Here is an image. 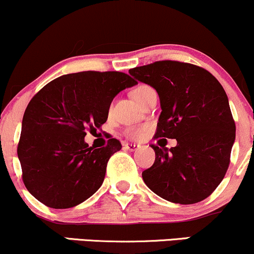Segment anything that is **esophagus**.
I'll list each match as a JSON object with an SVG mask.
<instances>
[{"label":"esophagus","instance_id":"obj_1","mask_svg":"<svg viewBox=\"0 0 254 254\" xmlns=\"http://www.w3.org/2000/svg\"><path fill=\"white\" fill-rule=\"evenodd\" d=\"M124 148L130 150V152H135V150H137L138 148H140V146H138V144H135V143H127V142H125Z\"/></svg>","mask_w":254,"mask_h":254}]
</instances>
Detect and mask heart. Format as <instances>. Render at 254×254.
Wrapping results in <instances>:
<instances>
[{"mask_svg": "<svg viewBox=\"0 0 254 254\" xmlns=\"http://www.w3.org/2000/svg\"><path fill=\"white\" fill-rule=\"evenodd\" d=\"M153 91H154V90H153V88H150L149 85L141 84V85L136 86V88L133 89L132 94H133V97L136 99V101L142 104V102L146 100V97L148 96L150 93H153ZM127 135L130 136V137L137 138L142 135V129H141V127H129V129L127 130Z\"/></svg>", "mask_w": 254, "mask_h": 254, "instance_id": "1", "label": "heart"}]
</instances>
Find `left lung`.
<instances>
[{"instance_id": "8db88e82", "label": "left lung", "mask_w": 254, "mask_h": 254, "mask_svg": "<svg viewBox=\"0 0 254 254\" xmlns=\"http://www.w3.org/2000/svg\"><path fill=\"white\" fill-rule=\"evenodd\" d=\"M160 100L155 137L176 138L172 148L152 144L155 161L142 172L153 193L190 205L206 199L225 176L235 141V122L221 83L205 68L157 61L129 69Z\"/></svg>"}]
</instances>
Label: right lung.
<instances>
[{
  "mask_svg": "<svg viewBox=\"0 0 254 254\" xmlns=\"http://www.w3.org/2000/svg\"><path fill=\"white\" fill-rule=\"evenodd\" d=\"M137 83L123 72L84 71L52 80L27 105L18 158L27 190L52 208L82 204L105 180L108 159L121 150L110 138L94 149L86 130L100 129L113 99Z\"/></svg>",
  "mask_w": 254,
  "mask_h": 254,
  "instance_id": "1",
  "label": "right lung"
}]
</instances>
